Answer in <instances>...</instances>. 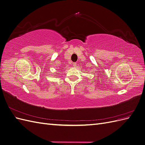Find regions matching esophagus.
Instances as JSON below:
<instances>
[{
    "label": "esophagus",
    "mask_w": 145,
    "mask_h": 145,
    "mask_svg": "<svg viewBox=\"0 0 145 145\" xmlns=\"http://www.w3.org/2000/svg\"><path fill=\"white\" fill-rule=\"evenodd\" d=\"M76 65H77V63H76V62H74V63H72V66H73V67H75Z\"/></svg>",
    "instance_id": "esophagus-1"
}]
</instances>
